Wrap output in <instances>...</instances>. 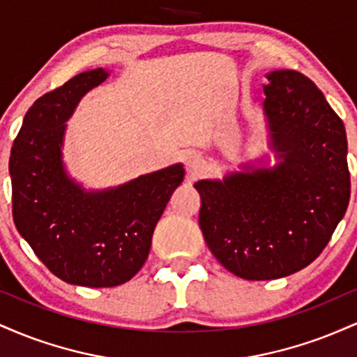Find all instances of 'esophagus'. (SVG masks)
Listing matches in <instances>:
<instances>
[{"label":"esophagus","instance_id":"obj_1","mask_svg":"<svg viewBox=\"0 0 357 357\" xmlns=\"http://www.w3.org/2000/svg\"><path fill=\"white\" fill-rule=\"evenodd\" d=\"M203 166H204V161L198 154H191L186 158V169L190 171L191 174H198L199 171L203 169Z\"/></svg>","mask_w":357,"mask_h":357}]
</instances>
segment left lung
<instances>
[{
  "mask_svg": "<svg viewBox=\"0 0 357 357\" xmlns=\"http://www.w3.org/2000/svg\"><path fill=\"white\" fill-rule=\"evenodd\" d=\"M267 79L264 109L282 161L195 184L208 248L245 280H273L312 264L351 196L346 129L317 85L296 70Z\"/></svg>",
  "mask_w": 357,
  "mask_h": 357,
  "instance_id": "left-lung-1",
  "label": "left lung"
}]
</instances>
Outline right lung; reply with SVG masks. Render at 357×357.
I'll use <instances>...</instances> for the list:
<instances>
[{
	"label": "right lung",
	"instance_id": "add662e5",
	"mask_svg": "<svg viewBox=\"0 0 357 357\" xmlns=\"http://www.w3.org/2000/svg\"><path fill=\"white\" fill-rule=\"evenodd\" d=\"M104 68L84 72L28 109L10 155L13 220L53 275L67 284L116 287L141 270L159 218L184 178L181 165L116 190L87 192L61 165L65 121Z\"/></svg>",
	"mask_w": 357,
	"mask_h": 357
}]
</instances>
